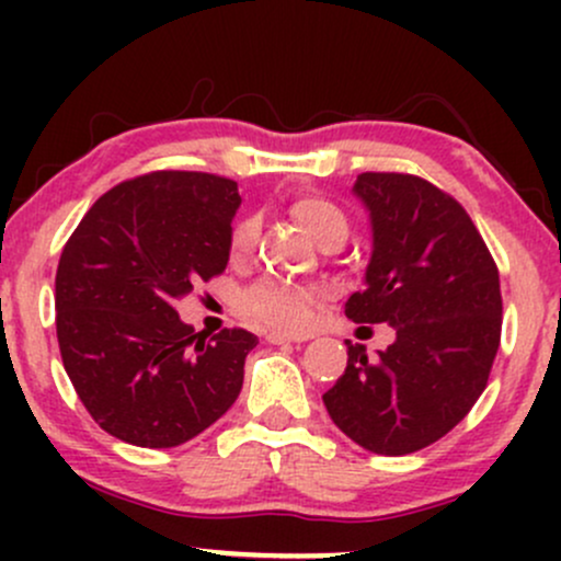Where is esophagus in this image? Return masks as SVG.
Returning <instances> with one entry per match:
<instances>
[{
  "label": "esophagus",
  "instance_id": "esophagus-1",
  "mask_svg": "<svg viewBox=\"0 0 561 561\" xmlns=\"http://www.w3.org/2000/svg\"><path fill=\"white\" fill-rule=\"evenodd\" d=\"M266 340L272 345H285V343H302V340H308V334H289V332H276L272 330L266 334Z\"/></svg>",
  "mask_w": 561,
  "mask_h": 561
}]
</instances>
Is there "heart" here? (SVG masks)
<instances>
[{
  "label": "heart",
  "mask_w": 561,
  "mask_h": 561,
  "mask_svg": "<svg viewBox=\"0 0 561 561\" xmlns=\"http://www.w3.org/2000/svg\"><path fill=\"white\" fill-rule=\"evenodd\" d=\"M289 214L302 229L311 231L321 242L327 234L334 231H347L345 214L332 203V199L313 195H298L289 203ZM255 248V224L250 218H240L229 231V253L231 259H244L253 253ZM319 293L313 287L295 285V282L285 279H261L255 282L248 293L242 295V311L248 317L266 327H276V330L300 332L311 327L313 317H317Z\"/></svg>",
  "instance_id": "1"
}]
</instances>
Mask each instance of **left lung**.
Returning a JSON list of instances; mask_svg holds the SVG:
<instances>
[{
  "mask_svg": "<svg viewBox=\"0 0 561 561\" xmlns=\"http://www.w3.org/2000/svg\"><path fill=\"white\" fill-rule=\"evenodd\" d=\"M371 216L366 285L345 302L356 324H392L396 343L347 366L324 392L332 422L371 454L403 456L440 440L469 414L501 343L499 266L456 197L398 171L358 173Z\"/></svg>",
  "mask_w": 561,
  "mask_h": 561,
  "instance_id": "8db88e82",
  "label": "left lung"
}]
</instances>
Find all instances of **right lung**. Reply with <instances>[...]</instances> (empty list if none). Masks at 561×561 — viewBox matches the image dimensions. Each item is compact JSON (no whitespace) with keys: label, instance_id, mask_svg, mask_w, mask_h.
<instances>
[{"label":"right lung","instance_id":"add662e5","mask_svg":"<svg viewBox=\"0 0 561 561\" xmlns=\"http://www.w3.org/2000/svg\"><path fill=\"white\" fill-rule=\"evenodd\" d=\"M240 195L234 179L150 171L107 190L62 248L57 343L81 403L105 433L173 448L210 427L242 390L259 337L184 324L176 300L221 276Z\"/></svg>","mask_w":561,"mask_h":561}]
</instances>
